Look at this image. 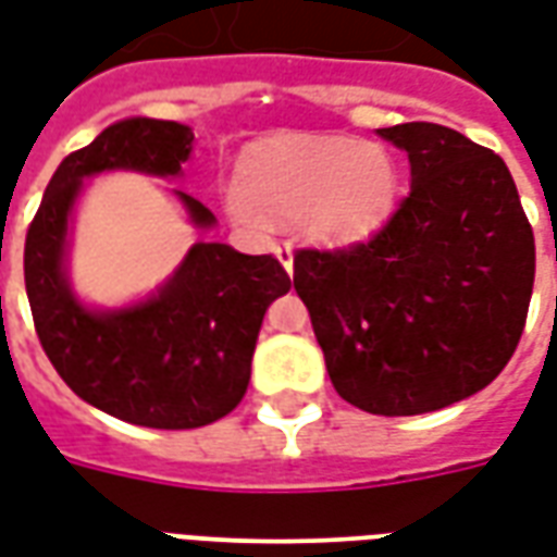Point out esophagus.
<instances>
[{
	"label": "esophagus",
	"instance_id": "1",
	"mask_svg": "<svg viewBox=\"0 0 557 557\" xmlns=\"http://www.w3.org/2000/svg\"><path fill=\"white\" fill-rule=\"evenodd\" d=\"M274 253H277V259H280V265L286 268V271H289L292 274V244H277V247H274Z\"/></svg>",
	"mask_w": 557,
	"mask_h": 557
}]
</instances>
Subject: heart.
Wrapping results in <instances>:
<instances>
[{
	"label": "heart",
	"mask_w": 557,
	"mask_h": 557,
	"mask_svg": "<svg viewBox=\"0 0 557 557\" xmlns=\"http://www.w3.org/2000/svg\"><path fill=\"white\" fill-rule=\"evenodd\" d=\"M397 199L399 166L385 146L343 134L274 137L238 158L226 211L253 232L301 226L325 247H349L373 238Z\"/></svg>",
	"instance_id": "obj_1"
}]
</instances>
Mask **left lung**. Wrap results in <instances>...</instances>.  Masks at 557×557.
<instances>
[{"label": "left lung", "mask_w": 557, "mask_h": 557, "mask_svg": "<svg viewBox=\"0 0 557 557\" xmlns=\"http://www.w3.org/2000/svg\"><path fill=\"white\" fill-rule=\"evenodd\" d=\"M411 190L370 242L295 253L331 385L370 414H423L478 394L513 358L534 289V232L510 170L432 122L379 127Z\"/></svg>", "instance_id": "left-lung-1"}]
</instances>
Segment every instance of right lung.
Here are the masks:
<instances>
[{
    "label": "right lung",
    "mask_w": 557,
    "mask_h": 557,
    "mask_svg": "<svg viewBox=\"0 0 557 557\" xmlns=\"http://www.w3.org/2000/svg\"><path fill=\"white\" fill-rule=\"evenodd\" d=\"M190 148L194 131L178 122L134 115L103 127L59 163L23 250L32 319L55 373L95 409L151 430H196L242 403L268 304L292 286L274 256L199 242L148 301L101 313L74 298L65 247L83 178L107 170L170 178ZM175 194L196 226H214L199 199Z\"/></svg>",
    "instance_id": "obj_1"
}]
</instances>
